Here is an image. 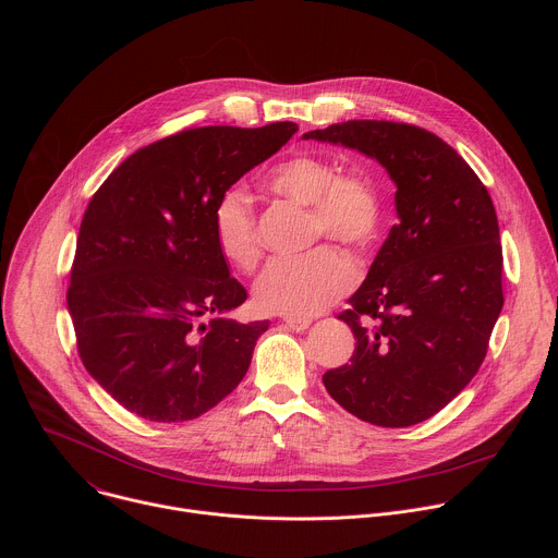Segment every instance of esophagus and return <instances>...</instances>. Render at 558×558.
I'll list each match as a JSON object with an SVG mask.
<instances>
[{
  "label": "esophagus",
  "instance_id": "1",
  "mask_svg": "<svg viewBox=\"0 0 558 558\" xmlns=\"http://www.w3.org/2000/svg\"><path fill=\"white\" fill-rule=\"evenodd\" d=\"M284 327L291 331H304L311 327V320H306V317H284Z\"/></svg>",
  "mask_w": 558,
  "mask_h": 558
}]
</instances>
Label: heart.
<instances>
[{"label": "heart", "instance_id": "b5f03b06", "mask_svg": "<svg viewBox=\"0 0 558 558\" xmlns=\"http://www.w3.org/2000/svg\"><path fill=\"white\" fill-rule=\"evenodd\" d=\"M271 192L311 207L313 238H333L353 250L368 247L381 222L379 183L364 172L338 174L320 156L295 154L267 179ZM214 235L220 254L238 269L260 263L263 243L252 198L245 190H227L214 209ZM355 282V267L336 247H317L302 258H282L267 267L254 287L260 311L311 317L340 300Z\"/></svg>", "mask_w": 558, "mask_h": 558}]
</instances>
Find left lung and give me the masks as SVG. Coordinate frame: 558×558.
Wrapping results in <instances>:
<instances>
[{
    "mask_svg": "<svg viewBox=\"0 0 558 558\" xmlns=\"http://www.w3.org/2000/svg\"><path fill=\"white\" fill-rule=\"evenodd\" d=\"M302 138L375 158L397 187V225L340 313L355 351L323 381L362 422L420 424L480 371L504 306L493 198L446 141L417 125L347 121Z\"/></svg>",
    "mask_w": 558,
    "mask_h": 558,
    "instance_id": "obj_1",
    "label": "left lung"
}]
</instances>
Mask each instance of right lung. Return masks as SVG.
Segmentation results:
<instances>
[{
	"label": "right lung",
	"instance_id": "obj_1",
	"mask_svg": "<svg viewBox=\"0 0 558 558\" xmlns=\"http://www.w3.org/2000/svg\"><path fill=\"white\" fill-rule=\"evenodd\" d=\"M295 132L291 121L177 132L128 156L88 203L68 311L86 371L130 413L196 420L245 377L269 320L220 317L247 291L218 250L214 209Z\"/></svg>",
	"mask_w": 558,
	"mask_h": 558
}]
</instances>
